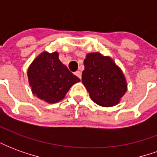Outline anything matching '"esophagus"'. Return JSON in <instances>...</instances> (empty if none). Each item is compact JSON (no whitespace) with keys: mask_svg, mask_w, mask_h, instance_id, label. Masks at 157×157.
Returning a JSON list of instances; mask_svg holds the SVG:
<instances>
[{"mask_svg":"<svg viewBox=\"0 0 157 157\" xmlns=\"http://www.w3.org/2000/svg\"><path fill=\"white\" fill-rule=\"evenodd\" d=\"M75 75L78 77V78H82V72L80 71H75Z\"/></svg>","mask_w":157,"mask_h":157,"instance_id":"1","label":"esophagus"}]
</instances>
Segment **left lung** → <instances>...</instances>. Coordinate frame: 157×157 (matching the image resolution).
I'll return each instance as SVG.
<instances>
[{"instance_id":"1","label":"left lung","mask_w":157,"mask_h":157,"mask_svg":"<svg viewBox=\"0 0 157 157\" xmlns=\"http://www.w3.org/2000/svg\"><path fill=\"white\" fill-rule=\"evenodd\" d=\"M82 81L94 102L102 107L117 105L127 91L123 72L112 59L91 53L84 59Z\"/></svg>"}]
</instances>
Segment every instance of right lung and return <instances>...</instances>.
<instances>
[{"label":"right lung","instance_id":"obj_1","mask_svg":"<svg viewBox=\"0 0 157 157\" xmlns=\"http://www.w3.org/2000/svg\"><path fill=\"white\" fill-rule=\"evenodd\" d=\"M28 76L33 93L49 103L62 100L71 86L80 82L60 62L57 52L39 55L29 68Z\"/></svg>","mask_w":157,"mask_h":157}]
</instances>
